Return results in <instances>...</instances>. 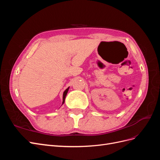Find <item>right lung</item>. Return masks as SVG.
<instances>
[{"instance_id":"obj_1","label":"right lung","mask_w":160,"mask_h":160,"mask_svg":"<svg viewBox=\"0 0 160 160\" xmlns=\"http://www.w3.org/2000/svg\"><path fill=\"white\" fill-rule=\"evenodd\" d=\"M69 87L67 89H65V91L63 92V95H62V105L64 104L65 103V98H66V95L67 94V93H68V91H69Z\"/></svg>"}]
</instances>
